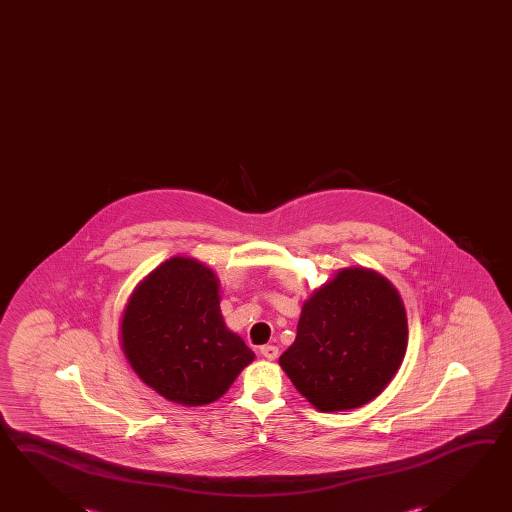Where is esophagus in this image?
Wrapping results in <instances>:
<instances>
[{"mask_svg": "<svg viewBox=\"0 0 512 512\" xmlns=\"http://www.w3.org/2000/svg\"><path fill=\"white\" fill-rule=\"evenodd\" d=\"M261 354L266 357V359H277V355H279V348L273 345H264L261 346Z\"/></svg>", "mask_w": 512, "mask_h": 512, "instance_id": "34e87169", "label": "esophagus"}]
</instances>
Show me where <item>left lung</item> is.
<instances>
[{
    "label": "left lung",
    "instance_id": "8db88e82",
    "mask_svg": "<svg viewBox=\"0 0 512 512\" xmlns=\"http://www.w3.org/2000/svg\"><path fill=\"white\" fill-rule=\"evenodd\" d=\"M405 306L392 282L345 268L303 304L293 345L279 365L321 412L363 407L396 376L407 352Z\"/></svg>",
    "mask_w": 512,
    "mask_h": 512
}]
</instances>
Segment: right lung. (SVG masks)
<instances>
[{
	"label": "right lung",
	"instance_id": "add662e5",
	"mask_svg": "<svg viewBox=\"0 0 512 512\" xmlns=\"http://www.w3.org/2000/svg\"><path fill=\"white\" fill-rule=\"evenodd\" d=\"M219 304V277L189 257L162 262L131 293L120 345L138 377L167 401L213 403L255 359L224 324Z\"/></svg>",
	"mask_w": 512,
	"mask_h": 512
}]
</instances>
